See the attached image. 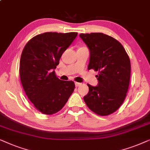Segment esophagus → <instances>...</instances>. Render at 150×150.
Listing matches in <instances>:
<instances>
[{
    "label": "esophagus",
    "mask_w": 150,
    "mask_h": 150,
    "mask_svg": "<svg viewBox=\"0 0 150 150\" xmlns=\"http://www.w3.org/2000/svg\"><path fill=\"white\" fill-rule=\"evenodd\" d=\"M75 86H77V87L79 86H80L81 84V83H79V82H75Z\"/></svg>",
    "instance_id": "obj_1"
}]
</instances>
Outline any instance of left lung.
I'll return each mask as SVG.
<instances>
[{"label":"left lung","instance_id":"obj_1","mask_svg":"<svg viewBox=\"0 0 150 150\" xmlns=\"http://www.w3.org/2000/svg\"><path fill=\"white\" fill-rule=\"evenodd\" d=\"M90 50L88 69L98 71L97 86L88 84L83 100L90 110L100 116L115 112L126 97L130 79L131 64L122 45L102 33H81Z\"/></svg>","mask_w":150,"mask_h":150}]
</instances>
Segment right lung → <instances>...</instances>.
<instances>
[{
  "label": "right lung",
  "instance_id": "1",
  "mask_svg": "<svg viewBox=\"0 0 150 150\" xmlns=\"http://www.w3.org/2000/svg\"><path fill=\"white\" fill-rule=\"evenodd\" d=\"M76 32H47L35 35L26 44L20 61V77L24 91L38 110L53 115L64 106L73 93V81L60 80L54 69Z\"/></svg>",
  "mask_w": 150,
  "mask_h": 150
}]
</instances>
